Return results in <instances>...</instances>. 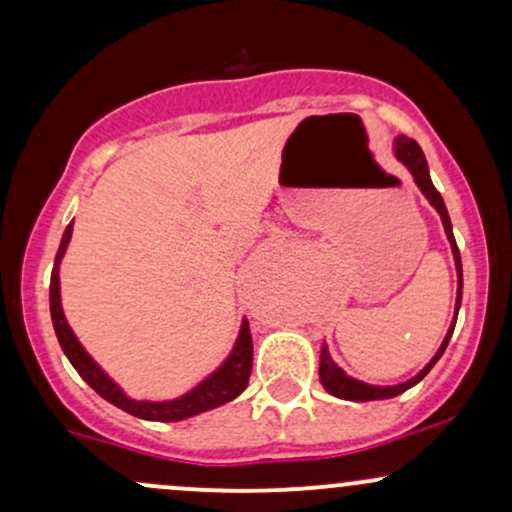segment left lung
<instances>
[{
  "instance_id": "obj_1",
  "label": "left lung",
  "mask_w": 512,
  "mask_h": 512,
  "mask_svg": "<svg viewBox=\"0 0 512 512\" xmlns=\"http://www.w3.org/2000/svg\"><path fill=\"white\" fill-rule=\"evenodd\" d=\"M395 156H397V161H402L404 166L409 168V173L414 175V182H416V185H419V190L424 192V197L428 199V202H431V207H436V211L440 214V221H443L445 236H448V240H450L452 257H455V269H457L455 317H452V325H450L448 334H445L443 344H440V349L436 351V356H433L431 361L426 363V368L421 370V373H416L411 380H407V383L390 385V387L368 385V383H361V380L349 378V375H346L344 370L332 361V356H330V351H327V346H322V351H320V383L325 385V390L330 392V395L349 399V402H370V399L397 397V395H402V392H407L409 387H414L416 383H419V380H424L428 370L436 366V361H438L440 356H443L445 346H448V342H450L452 330H455V322H457V310H460V303H462V260H460V250H457L455 236H452V223H450L448 209H445L443 197H440V192L436 190V187H433L431 175H428V163H426L424 151H421V146L416 144L414 139L404 137V134H402V137L395 139Z\"/></svg>"
}]
</instances>
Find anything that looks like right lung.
Listing matches in <instances>:
<instances>
[{
  "instance_id": "add662e5",
  "label": "right lung",
  "mask_w": 512,
  "mask_h": 512,
  "mask_svg": "<svg viewBox=\"0 0 512 512\" xmlns=\"http://www.w3.org/2000/svg\"><path fill=\"white\" fill-rule=\"evenodd\" d=\"M72 226L69 223L67 231H64L60 250H57L55 267H52V279H50V315L52 325H55V334L60 339L62 351L67 354L69 363L76 368V373L86 380L93 390L98 392L103 399H108L110 404L120 407L127 414L139 416L146 421H182L190 419V416L202 414V411L216 409L221 404L236 399L240 392L248 387L250 373H252V337H250V325L248 320H243L240 325V334L233 346L231 356L221 363L209 378H204L195 390H190L187 395L178 399H170V402H137V399H129L125 392L117 387L113 380L105 375V370L86 354L84 346L79 344V339L74 337L72 327H69L67 317H64L62 301H60V262L67 252L69 240H72Z\"/></svg>"
}]
</instances>
